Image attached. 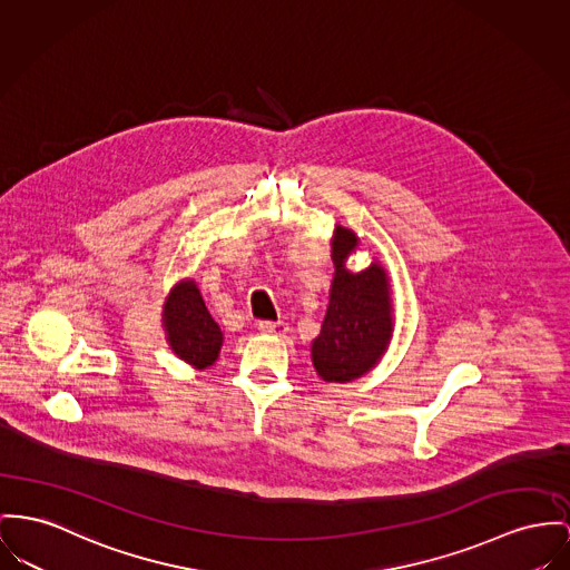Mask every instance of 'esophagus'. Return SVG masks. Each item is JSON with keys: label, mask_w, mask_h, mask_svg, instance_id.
<instances>
[{"label": "esophagus", "mask_w": 570, "mask_h": 570, "mask_svg": "<svg viewBox=\"0 0 570 570\" xmlns=\"http://www.w3.org/2000/svg\"><path fill=\"white\" fill-rule=\"evenodd\" d=\"M287 324L285 322H259V333L272 335V337H283L287 333Z\"/></svg>", "instance_id": "obj_1"}]
</instances>
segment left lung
Returning <instances> with one entry per match:
<instances>
[{
  "label": "left lung",
  "instance_id": "1",
  "mask_svg": "<svg viewBox=\"0 0 570 570\" xmlns=\"http://www.w3.org/2000/svg\"><path fill=\"white\" fill-rule=\"evenodd\" d=\"M361 246L352 228L335 225L331 239L333 283L320 335L311 343V361L324 382H352L372 372L384 356L393 328L389 272L374 259L361 272L347 259Z\"/></svg>",
  "mask_w": 570,
  "mask_h": 570
}]
</instances>
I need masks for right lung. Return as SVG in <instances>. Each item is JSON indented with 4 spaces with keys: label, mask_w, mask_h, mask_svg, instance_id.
I'll use <instances>...</instances> for the list:
<instances>
[{
    "label": "right lung",
    "mask_w": 570,
    "mask_h": 570,
    "mask_svg": "<svg viewBox=\"0 0 570 570\" xmlns=\"http://www.w3.org/2000/svg\"><path fill=\"white\" fill-rule=\"evenodd\" d=\"M161 326L170 350L194 370H207L218 361L225 335L209 315L194 278L173 285L161 308Z\"/></svg>",
    "instance_id": "add662e5"
}]
</instances>
